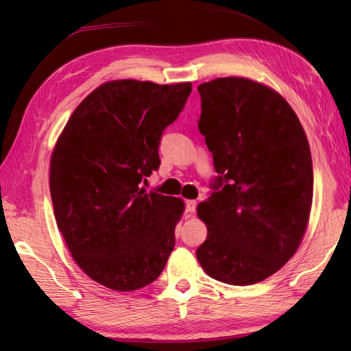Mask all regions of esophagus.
<instances>
[{
  "instance_id": "obj_1",
  "label": "esophagus",
  "mask_w": 351,
  "mask_h": 351,
  "mask_svg": "<svg viewBox=\"0 0 351 351\" xmlns=\"http://www.w3.org/2000/svg\"><path fill=\"white\" fill-rule=\"evenodd\" d=\"M195 210H197V201H195V199H187L186 201V212L193 213Z\"/></svg>"
}]
</instances>
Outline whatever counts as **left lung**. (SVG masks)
<instances>
[{
  "mask_svg": "<svg viewBox=\"0 0 351 351\" xmlns=\"http://www.w3.org/2000/svg\"><path fill=\"white\" fill-rule=\"evenodd\" d=\"M198 93V128L219 176L197 209L207 228L197 258L215 280L258 283L304 240L313 203L310 144L291 105L263 83L219 77Z\"/></svg>",
  "mask_w": 351,
  "mask_h": 351,
  "instance_id": "obj_1",
  "label": "left lung"
}]
</instances>
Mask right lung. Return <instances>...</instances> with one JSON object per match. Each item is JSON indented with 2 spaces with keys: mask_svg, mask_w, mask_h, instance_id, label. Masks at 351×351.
Here are the masks:
<instances>
[{
  "mask_svg": "<svg viewBox=\"0 0 351 351\" xmlns=\"http://www.w3.org/2000/svg\"><path fill=\"white\" fill-rule=\"evenodd\" d=\"M190 93V82H105L74 110L52 150L57 228L79 268L112 291L156 280L175 247L186 204L141 182L161 164V134Z\"/></svg>",
  "mask_w": 351,
  "mask_h": 351,
  "instance_id": "1",
  "label": "right lung"
}]
</instances>
